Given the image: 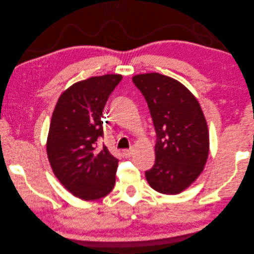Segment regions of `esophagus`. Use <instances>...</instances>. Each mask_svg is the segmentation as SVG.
Wrapping results in <instances>:
<instances>
[{
    "instance_id": "esophagus-1",
    "label": "esophagus",
    "mask_w": 254,
    "mask_h": 254,
    "mask_svg": "<svg viewBox=\"0 0 254 254\" xmlns=\"http://www.w3.org/2000/svg\"><path fill=\"white\" fill-rule=\"evenodd\" d=\"M132 154H133V151L132 150H123V155L125 158H129V157L132 156Z\"/></svg>"
}]
</instances>
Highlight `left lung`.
Instances as JSON below:
<instances>
[{
	"label": "left lung",
	"instance_id": "1",
	"mask_svg": "<svg viewBox=\"0 0 254 254\" xmlns=\"http://www.w3.org/2000/svg\"><path fill=\"white\" fill-rule=\"evenodd\" d=\"M132 81L144 96L157 133L155 164L146 172L149 185L162 194H179L203 171L209 130L201 107L184 84L157 72Z\"/></svg>",
	"mask_w": 254,
	"mask_h": 254
}]
</instances>
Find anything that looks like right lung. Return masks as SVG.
Wrapping results in <instances>:
<instances>
[{
	"mask_svg": "<svg viewBox=\"0 0 254 254\" xmlns=\"http://www.w3.org/2000/svg\"><path fill=\"white\" fill-rule=\"evenodd\" d=\"M122 78L105 74L77 81L60 96L53 113L48 160L60 183L83 200L106 196L116 183L119 160L97 141L103 136V108Z\"/></svg>",
	"mask_w": 254,
	"mask_h": 254,
	"instance_id": "obj_1",
	"label": "right lung"
}]
</instances>
